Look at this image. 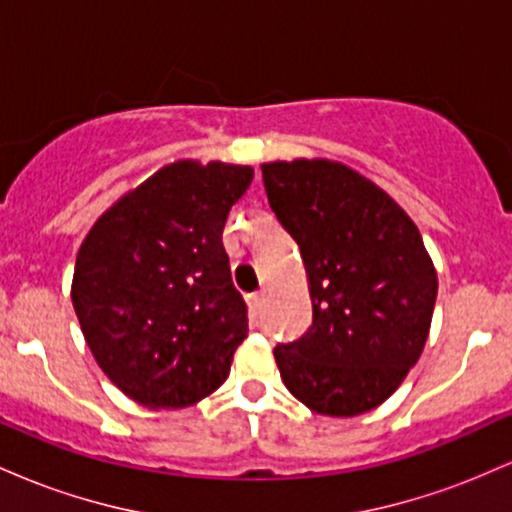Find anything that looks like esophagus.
I'll return each mask as SVG.
<instances>
[{"label": "esophagus", "instance_id": "obj_1", "mask_svg": "<svg viewBox=\"0 0 512 512\" xmlns=\"http://www.w3.org/2000/svg\"><path fill=\"white\" fill-rule=\"evenodd\" d=\"M248 303H250V308L255 310V313H257V310L262 308V293H250V296H248Z\"/></svg>", "mask_w": 512, "mask_h": 512}]
</instances>
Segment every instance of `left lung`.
Returning <instances> with one entry per match:
<instances>
[{"label":"left lung","instance_id":"8db88e82","mask_svg":"<svg viewBox=\"0 0 512 512\" xmlns=\"http://www.w3.org/2000/svg\"><path fill=\"white\" fill-rule=\"evenodd\" d=\"M269 207L301 248L313 325L274 349L289 392L315 414L358 416L419 361L438 274L407 211L327 158L262 166Z\"/></svg>","mask_w":512,"mask_h":512}]
</instances>
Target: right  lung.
<instances>
[{
    "mask_svg": "<svg viewBox=\"0 0 512 512\" xmlns=\"http://www.w3.org/2000/svg\"><path fill=\"white\" fill-rule=\"evenodd\" d=\"M255 170L168 163L93 223L76 255L72 303L93 358L149 409L199 402L231 373L248 310L221 236Z\"/></svg>",
    "mask_w": 512,
    "mask_h": 512,
    "instance_id": "1",
    "label": "right lung"
}]
</instances>
